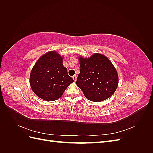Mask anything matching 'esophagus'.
<instances>
[{"label": "esophagus", "mask_w": 153, "mask_h": 153, "mask_svg": "<svg viewBox=\"0 0 153 153\" xmlns=\"http://www.w3.org/2000/svg\"><path fill=\"white\" fill-rule=\"evenodd\" d=\"M72 78L74 79V82H76V79H77V77H76V76H73V77H72Z\"/></svg>", "instance_id": "obj_1"}]
</instances>
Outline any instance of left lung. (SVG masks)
Returning a JSON list of instances; mask_svg holds the SVG:
<instances>
[{
	"instance_id": "1",
	"label": "left lung",
	"mask_w": 153,
	"mask_h": 153,
	"mask_svg": "<svg viewBox=\"0 0 153 153\" xmlns=\"http://www.w3.org/2000/svg\"><path fill=\"white\" fill-rule=\"evenodd\" d=\"M80 73L76 84L86 98L100 102L111 97L118 85L116 70L107 57L94 54L88 58L79 57Z\"/></svg>"
}]
</instances>
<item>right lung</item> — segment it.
Segmentation results:
<instances>
[{
  "label": "right lung",
  "mask_w": 153,
  "mask_h": 153,
  "mask_svg": "<svg viewBox=\"0 0 153 153\" xmlns=\"http://www.w3.org/2000/svg\"><path fill=\"white\" fill-rule=\"evenodd\" d=\"M62 57L55 51L42 56L32 68L30 85L35 95L48 101L57 100L74 82L62 64Z\"/></svg>",
  "instance_id": "obj_1"
}]
</instances>
